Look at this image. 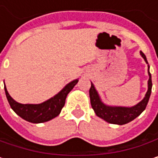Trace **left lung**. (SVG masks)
<instances>
[{"mask_svg":"<svg viewBox=\"0 0 158 158\" xmlns=\"http://www.w3.org/2000/svg\"><path fill=\"white\" fill-rule=\"evenodd\" d=\"M141 56L144 58L146 63H148L147 57L144 54L143 52H140ZM148 89L146 96L144 99L139 102L137 105L132 106V107H125V106H110L105 105L96 89L94 88V85L93 83H91V88L89 90V95H90V101H91V106L94 109L95 114L104 119L105 121L108 122L110 124H114V125H125L129 122L133 121L135 118H136L138 115L141 114V113L146 109L148 106V100L151 94V90H152V79H151V73L149 72V65H148Z\"/></svg>","mask_w":158,"mask_h":158,"instance_id":"1","label":"left lung"}]
</instances>
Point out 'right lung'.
<instances>
[{
    "label": "right lung",
    "instance_id": "add662e5",
    "mask_svg": "<svg viewBox=\"0 0 158 158\" xmlns=\"http://www.w3.org/2000/svg\"><path fill=\"white\" fill-rule=\"evenodd\" d=\"M77 83H78V79L72 81L71 83L67 84L56 95L50 98L49 100L38 105L20 104L10 97L6 89V86H4V90L10 107L19 116H21L23 119L31 123L39 124V123L47 122L56 117L57 115H59L62 108L64 106L67 94Z\"/></svg>",
    "mask_w": 158,
    "mask_h": 158
}]
</instances>
